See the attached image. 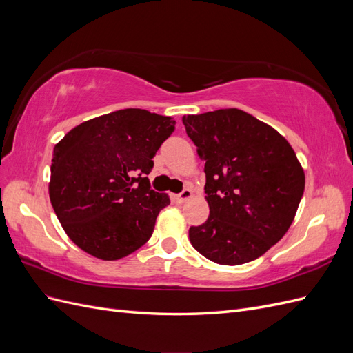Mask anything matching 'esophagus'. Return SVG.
Returning <instances> with one entry per match:
<instances>
[{
	"instance_id": "1",
	"label": "esophagus",
	"mask_w": 353,
	"mask_h": 353,
	"mask_svg": "<svg viewBox=\"0 0 353 353\" xmlns=\"http://www.w3.org/2000/svg\"><path fill=\"white\" fill-rule=\"evenodd\" d=\"M191 196H193V191H191L190 188H184V190L181 191V193L176 196V200H178L179 203H184V201L188 200Z\"/></svg>"
}]
</instances>
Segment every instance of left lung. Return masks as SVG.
<instances>
[{
    "instance_id": "8db88e82",
    "label": "left lung",
    "mask_w": 353,
    "mask_h": 353,
    "mask_svg": "<svg viewBox=\"0 0 353 353\" xmlns=\"http://www.w3.org/2000/svg\"><path fill=\"white\" fill-rule=\"evenodd\" d=\"M205 160L209 218L190 227L193 248L209 261L241 265L279 243L305 190L296 153L274 128L239 109L183 117Z\"/></svg>"
}]
</instances>
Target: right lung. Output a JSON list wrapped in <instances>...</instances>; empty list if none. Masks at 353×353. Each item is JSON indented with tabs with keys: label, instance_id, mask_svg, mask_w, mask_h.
<instances>
[{
	"label": "right lung",
	"instance_id": "add662e5",
	"mask_svg": "<svg viewBox=\"0 0 353 353\" xmlns=\"http://www.w3.org/2000/svg\"><path fill=\"white\" fill-rule=\"evenodd\" d=\"M175 131L168 116L123 109L74 126L52 152L50 200L69 239L103 261L131 254L152 237L170 200L147 175Z\"/></svg>",
	"mask_w": 353,
	"mask_h": 353
}]
</instances>
